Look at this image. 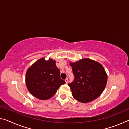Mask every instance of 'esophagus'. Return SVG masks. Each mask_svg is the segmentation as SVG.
Wrapping results in <instances>:
<instances>
[{"label": "esophagus", "instance_id": "34e87169", "mask_svg": "<svg viewBox=\"0 0 129 129\" xmlns=\"http://www.w3.org/2000/svg\"><path fill=\"white\" fill-rule=\"evenodd\" d=\"M65 83H66V84H67L68 82V78H66V79L65 80Z\"/></svg>", "mask_w": 129, "mask_h": 129}]
</instances>
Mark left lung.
<instances>
[{
  "label": "left lung",
  "mask_w": 129,
  "mask_h": 129,
  "mask_svg": "<svg viewBox=\"0 0 129 129\" xmlns=\"http://www.w3.org/2000/svg\"><path fill=\"white\" fill-rule=\"evenodd\" d=\"M75 76L74 81L69 84L74 99L82 103L94 100L103 92L108 76L104 67L88 58L70 62Z\"/></svg>",
  "instance_id": "1"
}]
</instances>
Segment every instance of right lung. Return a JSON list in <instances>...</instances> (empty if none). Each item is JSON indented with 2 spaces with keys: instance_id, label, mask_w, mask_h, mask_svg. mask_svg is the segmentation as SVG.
Listing matches in <instances>:
<instances>
[{
  "instance_id": "right-lung-1",
  "label": "right lung",
  "mask_w": 129,
  "mask_h": 129,
  "mask_svg": "<svg viewBox=\"0 0 129 129\" xmlns=\"http://www.w3.org/2000/svg\"><path fill=\"white\" fill-rule=\"evenodd\" d=\"M60 71L56 65V61L44 57L32 64L27 69L25 84L28 91L37 99L46 100L53 97L64 80L60 77Z\"/></svg>"
}]
</instances>
